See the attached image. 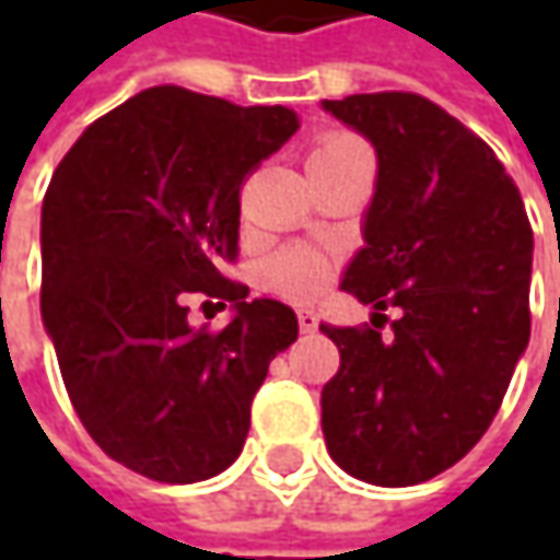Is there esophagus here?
<instances>
[{"instance_id": "34e87169", "label": "esophagus", "mask_w": 560, "mask_h": 560, "mask_svg": "<svg viewBox=\"0 0 560 560\" xmlns=\"http://www.w3.org/2000/svg\"><path fill=\"white\" fill-rule=\"evenodd\" d=\"M314 327H317V317H314L312 308H299V330L302 334H312Z\"/></svg>"}]
</instances>
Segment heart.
Listing matches in <instances>:
<instances>
[{
    "mask_svg": "<svg viewBox=\"0 0 560 560\" xmlns=\"http://www.w3.org/2000/svg\"><path fill=\"white\" fill-rule=\"evenodd\" d=\"M368 145L352 137V133H327L324 140H317V145L312 149L308 162H320V159H339V155H352V152H364ZM268 277L270 290H277L280 295H312L324 277H327V265L317 252H308V248H287L280 255H273L268 261Z\"/></svg>",
    "mask_w": 560,
    "mask_h": 560,
    "instance_id": "heart-1",
    "label": "heart"
}]
</instances>
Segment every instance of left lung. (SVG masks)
<instances>
[{
	"instance_id": "8db88e82",
	"label": "left lung",
	"mask_w": 560,
	"mask_h": 560,
	"mask_svg": "<svg viewBox=\"0 0 560 560\" xmlns=\"http://www.w3.org/2000/svg\"><path fill=\"white\" fill-rule=\"evenodd\" d=\"M324 108L374 142L380 164L368 246L342 277L376 314L320 327L339 349L324 440L364 483H423L480 442L527 349L533 226L505 164L436 102L361 93ZM386 307L402 312L389 335Z\"/></svg>"
}]
</instances>
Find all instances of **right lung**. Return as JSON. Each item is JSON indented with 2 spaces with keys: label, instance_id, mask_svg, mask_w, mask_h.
Instances as JSON below:
<instances>
[{
  "label": "right lung",
  "instance_id": "obj_1",
  "mask_svg": "<svg viewBox=\"0 0 560 560\" xmlns=\"http://www.w3.org/2000/svg\"><path fill=\"white\" fill-rule=\"evenodd\" d=\"M299 130L283 105L152 86L93 120L43 199V324L96 445L159 483H199L243 452L252 398L299 336L295 312L224 273L240 189ZM230 304L224 331L188 302Z\"/></svg>",
  "mask_w": 560,
  "mask_h": 560
}]
</instances>
